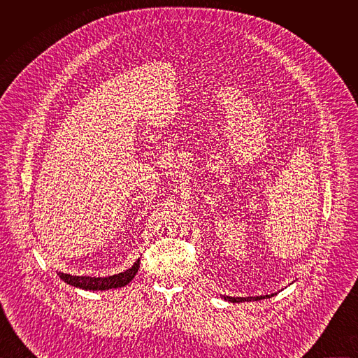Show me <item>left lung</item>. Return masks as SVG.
<instances>
[{
  "label": "left lung",
  "instance_id": "left-lung-1",
  "mask_svg": "<svg viewBox=\"0 0 358 358\" xmlns=\"http://www.w3.org/2000/svg\"><path fill=\"white\" fill-rule=\"evenodd\" d=\"M273 294H266V296H257V297H232V296H222L225 300L232 301V303H241V301H252V300H262L272 297Z\"/></svg>",
  "mask_w": 358,
  "mask_h": 358
}]
</instances>
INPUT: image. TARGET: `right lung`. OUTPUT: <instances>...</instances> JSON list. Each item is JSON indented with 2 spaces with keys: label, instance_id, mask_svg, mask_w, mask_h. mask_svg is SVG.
Here are the masks:
<instances>
[{
  "label": "right lung",
  "instance_id": "1",
  "mask_svg": "<svg viewBox=\"0 0 358 358\" xmlns=\"http://www.w3.org/2000/svg\"><path fill=\"white\" fill-rule=\"evenodd\" d=\"M140 268V259L134 262V265L117 275L113 276H106V278H94V276H72L68 273H58L59 278L66 282L71 286L80 287L85 290H109V289H116V287H123L129 282L133 280L136 276L137 271Z\"/></svg>",
  "mask_w": 358,
  "mask_h": 358
}]
</instances>
